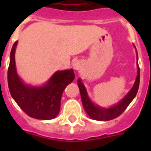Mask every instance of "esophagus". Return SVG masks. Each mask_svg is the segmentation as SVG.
Instances as JSON below:
<instances>
[{"mask_svg": "<svg viewBox=\"0 0 151 151\" xmlns=\"http://www.w3.org/2000/svg\"><path fill=\"white\" fill-rule=\"evenodd\" d=\"M73 69H75V70H79V69H81V67H82V63L79 60H76V61L73 63Z\"/></svg>", "mask_w": 151, "mask_h": 151, "instance_id": "34e87169", "label": "esophagus"}]
</instances>
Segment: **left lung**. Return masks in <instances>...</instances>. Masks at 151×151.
Returning <instances> with one entry per match:
<instances>
[{
  "instance_id": "left-lung-1",
  "label": "left lung",
  "mask_w": 151,
  "mask_h": 151,
  "mask_svg": "<svg viewBox=\"0 0 151 151\" xmlns=\"http://www.w3.org/2000/svg\"><path fill=\"white\" fill-rule=\"evenodd\" d=\"M137 59H138V56H137ZM139 82L140 69L137 66V75L136 81L134 82L132 89L117 104L108 108H101V107L94 104L92 103L87 95L86 87L80 78L78 80V86L80 90L83 108L85 109L86 112L88 114L89 116L96 120H113L115 118L120 116L126 109L127 107L129 105V104L132 102V100L134 99L137 93L138 87H139Z\"/></svg>"
}]
</instances>
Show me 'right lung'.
<instances>
[{
  "label": "right lung",
  "mask_w": 151,
  "mask_h": 151,
  "mask_svg": "<svg viewBox=\"0 0 151 151\" xmlns=\"http://www.w3.org/2000/svg\"><path fill=\"white\" fill-rule=\"evenodd\" d=\"M16 41L12 47L8 69V86L11 96L29 116L39 120H52L59 114L64 90L74 80L73 69L56 72L45 85H26L18 77L15 65Z\"/></svg>",
  "instance_id": "obj_1"
}]
</instances>
